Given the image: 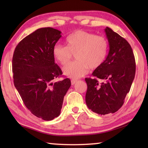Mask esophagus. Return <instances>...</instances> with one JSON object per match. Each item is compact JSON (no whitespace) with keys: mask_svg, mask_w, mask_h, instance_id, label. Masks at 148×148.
<instances>
[{"mask_svg":"<svg viewBox=\"0 0 148 148\" xmlns=\"http://www.w3.org/2000/svg\"><path fill=\"white\" fill-rule=\"evenodd\" d=\"M76 82H77V80L76 79H72L71 80V84L72 85V86H73V85H74L75 84H76Z\"/></svg>","mask_w":148,"mask_h":148,"instance_id":"1","label":"esophagus"}]
</instances>
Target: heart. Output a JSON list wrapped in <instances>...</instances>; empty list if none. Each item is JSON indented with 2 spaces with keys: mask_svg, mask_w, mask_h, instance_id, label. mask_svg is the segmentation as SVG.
Here are the masks:
<instances>
[{
  "mask_svg": "<svg viewBox=\"0 0 148 148\" xmlns=\"http://www.w3.org/2000/svg\"><path fill=\"white\" fill-rule=\"evenodd\" d=\"M66 46L56 44L53 47L54 58L62 65L66 64L73 54L77 60L63 69L65 76L78 78L88 72L89 69H98L106 59L108 42L104 37L77 30L66 38Z\"/></svg>",
  "mask_w": 148,
  "mask_h": 148,
  "instance_id": "1",
  "label": "heart"
}]
</instances>
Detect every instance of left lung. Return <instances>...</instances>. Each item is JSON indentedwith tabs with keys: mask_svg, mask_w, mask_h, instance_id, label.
Here are the masks:
<instances>
[{
	"mask_svg": "<svg viewBox=\"0 0 148 148\" xmlns=\"http://www.w3.org/2000/svg\"><path fill=\"white\" fill-rule=\"evenodd\" d=\"M104 32L109 43L108 54L103 64L92 72L93 78L85 79L87 106L101 115L115 113L122 106L136 72L134 56L129 42L109 27ZM97 78L103 82L100 84Z\"/></svg>",
	"mask_w": 148,
	"mask_h": 148,
	"instance_id": "left-lung-1",
	"label": "left lung"
}]
</instances>
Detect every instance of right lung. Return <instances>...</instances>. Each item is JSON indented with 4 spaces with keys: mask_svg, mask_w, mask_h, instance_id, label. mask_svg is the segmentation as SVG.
Returning a JSON list of instances; mask_svg holds the SVG:
<instances>
[{
    "mask_svg": "<svg viewBox=\"0 0 148 148\" xmlns=\"http://www.w3.org/2000/svg\"><path fill=\"white\" fill-rule=\"evenodd\" d=\"M61 34L51 27L37 29L17 44L12 59L15 87L31 113L46 121L59 116L71 86L69 78L53 82L62 74L53 55Z\"/></svg>",
    "mask_w": 148,
    "mask_h": 148,
    "instance_id": "1",
    "label": "right lung"
}]
</instances>
